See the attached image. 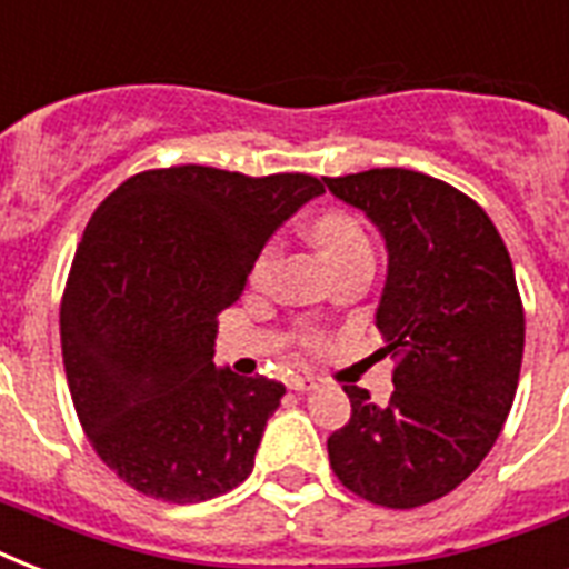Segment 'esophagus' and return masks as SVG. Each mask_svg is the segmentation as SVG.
<instances>
[{"instance_id": "esophagus-1", "label": "esophagus", "mask_w": 569, "mask_h": 569, "mask_svg": "<svg viewBox=\"0 0 569 569\" xmlns=\"http://www.w3.org/2000/svg\"><path fill=\"white\" fill-rule=\"evenodd\" d=\"M321 380L312 378V375H292L289 378V389H295V392H312V389H319Z\"/></svg>"}]
</instances>
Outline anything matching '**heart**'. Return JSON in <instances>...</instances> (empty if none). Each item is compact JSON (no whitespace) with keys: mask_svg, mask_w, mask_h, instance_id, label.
I'll list each match as a JSON object with an SVG mask.
<instances>
[{"mask_svg":"<svg viewBox=\"0 0 569 569\" xmlns=\"http://www.w3.org/2000/svg\"><path fill=\"white\" fill-rule=\"evenodd\" d=\"M310 236L316 241V248L321 250V257L328 259L330 266L337 268L342 262H348L351 257H360V253H372V244H369V236L360 227L355 214L342 212V209H325L312 218ZM277 257H280V248L277 241H266L259 248L253 266H250V286H266L274 274ZM303 348H319V339L307 333L301 337Z\"/></svg>","mask_w":569,"mask_h":569,"instance_id":"obj_1","label":"heart"}]
</instances>
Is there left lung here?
Wrapping results in <instances>:
<instances>
[{
    "mask_svg": "<svg viewBox=\"0 0 569 569\" xmlns=\"http://www.w3.org/2000/svg\"><path fill=\"white\" fill-rule=\"evenodd\" d=\"M387 241L378 355L396 357L392 396L346 383L351 419L328 437L330 467L360 499L419 508L478 469L511 413L526 316L511 257L481 206L405 168L321 177Z\"/></svg>",
    "mask_w": 569,
    "mask_h": 569,
    "instance_id": "left-lung-1",
    "label": "left lung"
}]
</instances>
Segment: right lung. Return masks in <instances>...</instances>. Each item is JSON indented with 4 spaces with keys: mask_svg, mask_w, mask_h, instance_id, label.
I'll return each instance as SVG.
<instances>
[{
    "mask_svg": "<svg viewBox=\"0 0 569 569\" xmlns=\"http://www.w3.org/2000/svg\"><path fill=\"white\" fill-rule=\"evenodd\" d=\"M325 194L310 173L159 168L111 191L76 248L61 355L93 451L138 493L206 502L253 469L286 387L214 369L218 316L280 223Z\"/></svg>",
    "mask_w": 569,
    "mask_h": 569,
    "instance_id": "right-lung-1",
    "label": "right lung"
}]
</instances>
